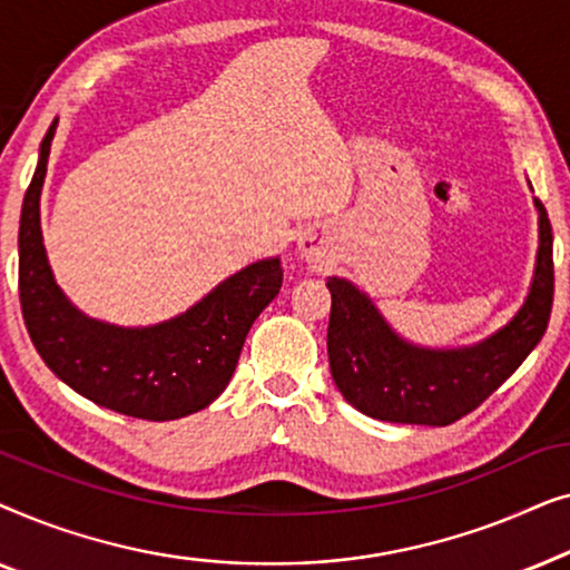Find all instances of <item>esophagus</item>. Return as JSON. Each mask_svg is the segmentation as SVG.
Listing matches in <instances>:
<instances>
[{"instance_id": "1", "label": "esophagus", "mask_w": 570, "mask_h": 570, "mask_svg": "<svg viewBox=\"0 0 570 570\" xmlns=\"http://www.w3.org/2000/svg\"><path fill=\"white\" fill-rule=\"evenodd\" d=\"M298 248H301V256L303 259L314 262V264H324L330 259V254H326V246H324V238L316 236V233H306L298 240Z\"/></svg>"}]
</instances>
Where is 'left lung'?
I'll list each match as a JSON object with an SVG mask.
<instances>
[{"mask_svg":"<svg viewBox=\"0 0 570 570\" xmlns=\"http://www.w3.org/2000/svg\"><path fill=\"white\" fill-rule=\"evenodd\" d=\"M534 277L509 324L462 347H425L404 340L361 287L330 277L326 353L342 396L363 415L384 423L451 425L480 407L540 345L552 311V228L542 202Z\"/></svg>","mask_w":570,"mask_h":570,"instance_id":"left-lung-1","label":"left lung"}]
</instances>
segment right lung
Masks as SVG:
<instances>
[{"label": "right lung", "mask_w": 570, "mask_h": 570, "mask_svg": "<svg viewBox=\"0 0 570 570\" xmlns=\"http://www.w3.org/2000/svg\"><path fill=\"white\" fill-rule=\"evenodd\" d=\"M57 124L38 150L18 233L20 306L38 355L69 389L121 415L163 423L209 407L228 386L256 316L283 287L279 259L248 264L160 324L119 326L82 314L53 279L41 233V191Z\"/></svg>", "instance_id": "add662e5"}]
</instances>
